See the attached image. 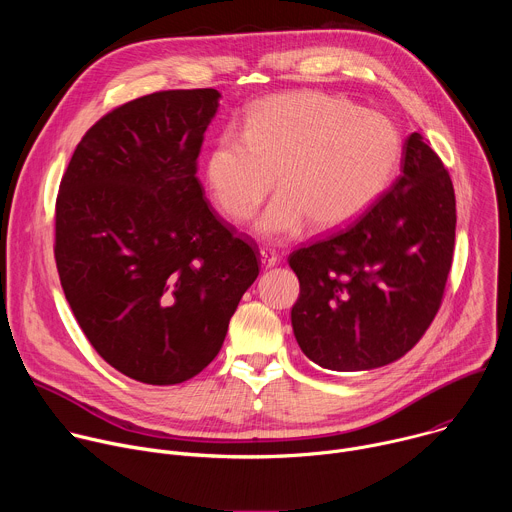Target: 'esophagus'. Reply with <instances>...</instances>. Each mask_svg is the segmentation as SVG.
Instances as JSON below:
<instances>
[{
    "instance_id": "1",
    "label": "esophagus",
    "mask_w": 512,
    "mask_h": 512,
    "mask_svg": "<svg viewBox=\"0 0 512 512\" xmlns=\"http://www.w3.org/2000/svg\"><path fill=\"white\" fill-rule=\"evenodd\" d=\"M261 263H263L265 269H269V267L279 263V255L269 247H261Z\"/></svg>"
}]
</instances>
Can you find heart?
<instances>
[{"instance_id": "heart-1", "label": "heart", "mask_w": 512, "mask_h": 512, "mask_svg": "<svg viewBox=\"0 0 512 512\" xmlns=\"http://www.w3.org/2000/svg\"><path fill=\"white\" fill-rule=\"evenodd\" d=\"M401 154L395 125L348 99L300 91L265 99L241 131L227 127L204 162L208 190L225 216L245 223L273 182L279 194L257 221L269 239L340 227L385 190ZM278 180H274V176Z\"/></svg>"}]
</instances>
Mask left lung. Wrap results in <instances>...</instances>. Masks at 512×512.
I'll return each instance as SVG.
<instances>
[{
    "label": "left lung",
    "mask_w": 512,
    "mask_h": 512,
    "mask_svg": "<svg viewBox=\"0 0 512 512\" xmlns=\"http://www.w3.org/2000/svg\"><path fill=\"white\" fill-rule=\"evenodd\" d=\"M454 239L452 178L429 141L411 133L395 184L352 221L289 255L300 279L291 326L304 354L342 373L407 354L442 306Z\"/></svg>",
    "instance_id": "left-lung-1"
}]
</instances>
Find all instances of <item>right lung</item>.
I'll list each match as a JSON object with an SVG mask.
<instances>
[{"instance_id":"right-lung-1","label":"right lung","mask_w":512,"mask_h":512,"mask_svg":"<svg viewBox=\"0 0 512 512\" xmlns=\"http://www.w3.org/2000/svg\"><path fill=\"white\" fill-rule=\"evenodd\" d=\"M218 97L158 91L111 109L60 180L64 296L99 356L139 383L176 385L206 369L261 269L196 178Z\"/></svg>"}]
</instances>
